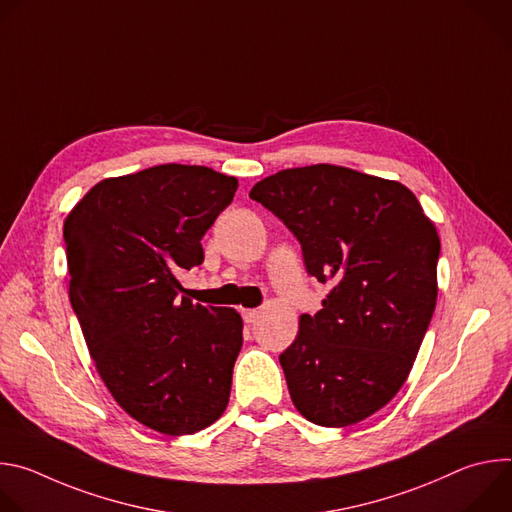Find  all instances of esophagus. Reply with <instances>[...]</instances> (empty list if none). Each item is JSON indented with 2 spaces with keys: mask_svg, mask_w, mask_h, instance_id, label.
Segmentation results:
<instances>
[{
  "mask_svg": "<svg viewBox=\"0 0 512 512\" xmlns=\"http://www.w3.org/2000/svg\"><path fill=\"white\" fill-rule=\"evenodd\" d=\"M259 316H261V312H259V310H243V320H245L247 324L257 322V320H259Z\"/></svg>",
  "mask_w": 512,
  "mask_h": 512,
  "instance_id": "obj_1",
  "label": "esophagus"
}]
</instances>
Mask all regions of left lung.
I'll return each instance as SVG.
<instances>
[{"instance_id": "left-lung-1", "label": "left lung", "mask_w": 512, "mask_h": 512, "mask_svg": "<svg viewBox=\"0 0 512 512\" xmlns=\"http://www.w3.org/2000/svg\"><path fill=\"white\" fill-rule=\"evenodd\" d=\"M249 196L298 237L310 275L332 289L279 362L296 409L346 427L407 381L437 300L440 237L415 194L344 166L281 170Z\"/></svg>"}]
</instances>
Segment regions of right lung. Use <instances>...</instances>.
I'll return each instance as SVG.
<instances>
[{"label": "right lung", "mask_w": 512, "mask_h": 512, "mask_svg": "<svg viewBox=\"0 0 512 512\" xmlns=\"http://www.w3.org/2000/svg\"><path fill=\"white\" fill-rule=\"evenodd\" d=\"M239 188L206 166L105 178L64 221L68 298L117 405L166 435L196 433L229 405L243 320L180 296L200 239Z\"/></svg>", "instance_id": "add662e5"}]
</instances>
